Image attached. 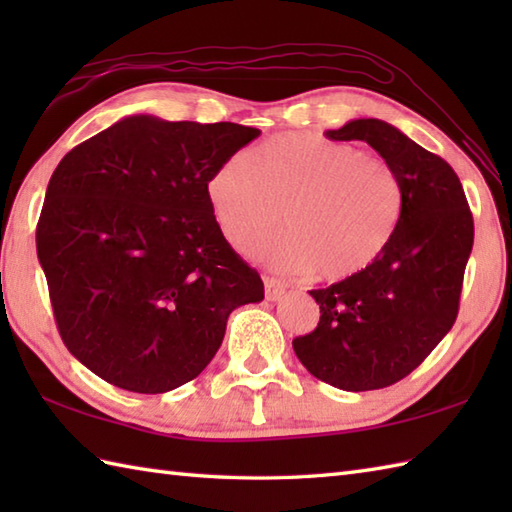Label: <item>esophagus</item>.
Segmentation results:
<instances>
[{
  "instance_id": "esophagus-1",
  "label": "esophagus",
  "mask_w": 512,
  "mask_h": 512,
  "mask_svg": "<svg viewBox=\"0 0 512 512\" xmlns=\"http://www.w3.org/2000/svg\"><path fill=\"white\" fill-rule=\"evenodd\" d=\"M264 288H266V299L268 301H277L286 290V286L275 277H264Z\"/></svg>"
}]
</instances>
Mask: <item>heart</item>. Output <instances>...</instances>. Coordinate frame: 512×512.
I'll return each instance as SVG.
<instances>
[{"label":"heart","instance_id":"heart-1","mask_svg":"<svg viewBox=\"0 0 512 512\" xmlns=\"http://www.w3.org/2000/svg\"><path fill=\"white\" fill-rule=\"evenodd\" d=\"M215 222L239 253L286 270L350 279L385 253L402 211V182L387 160L317 134L270 138L220 162L206 180Z\"/></svg>","mask_w":512,"mask_h":512}]
</instances>
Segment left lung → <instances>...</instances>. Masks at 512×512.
I'll return each mask as SVG.
<instances>
[{"label": "left lung", "instance_id": "obj_1", "mask_svg": "<svg viewBox=\"0 0 512 512\" xmlns=\"http://www.w3.org/2000/svg\"><path fill=\"white\" fill-rule=\"evenodd\" d=\"M325 136L374 147L398 171L402 211L372 266L310 290L321 319L292 347L323 383L345 391L383 389L411 374L453 328L473 248V215L449 162L394 125L356 118Z\"/></svg>", "mask_w": 512, "mask_h": 512}]
</instances>
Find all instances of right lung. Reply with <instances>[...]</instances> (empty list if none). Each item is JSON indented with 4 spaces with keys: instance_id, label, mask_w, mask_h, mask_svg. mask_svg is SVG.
<instances>
[{
    "instance_id": "add662e5",
    "label": "right lung",
    "mask_w": 512,
    "mask_h": 512,
    "mask_svg": "<svg viewBox=\"0 0 512 512\" xmlns=\"http://www.w3.org/2000/svg\"><path fill=\"white\" fill-rule=\"evenodd\" d=\"M237 123L127 116L63 156L37 224L61 339L136 394L189 383L220 350L228 314L264 284L226 242L206 180L255 140Z\"/></svg>"
}]
</instances>
